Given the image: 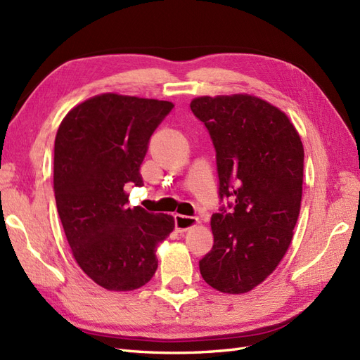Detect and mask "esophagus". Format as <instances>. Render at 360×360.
Listing matches in <instances>:
<instances>
[{
  "instance_id": "34e87169",
  "label": "esophagus",
  "mask_w": 360,
  "mask_h": 360,
  "mask_svg": "<svg viewBox=\"0 0 360 360\" xmlns=\"http://www.w3.org/2000/svg\"><path fill=\"white\" fill-rule=\"evenodd\" d=\"M176 230L183 233V231H188L189 229L195 227L198 224V219L193 218V217H186V215H180V213H177L176 217Z\"/></svg>"
}]
</instances>
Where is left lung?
<instances>
[{
	"label": "left lung",
	"mask_w": 360,
	"mask_h": 360,
	"mask_svg": "<svg viewBox=\"0 0 360 360\" xmlns=\"http://www.w3.org/2000/svg\"><path fill=\"white\" fill-rule=\"evenodd\" d=\"M191 110L215 145L219 197L235 200L210 219L213 247L200 273L219 292L245 294L273 274L292 242L303 142L285 112L250 94L197 96Z\"/></svg>",
	"instance_id": "1"
}]
</instances>
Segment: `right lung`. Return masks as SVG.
I'll list each match as a JSON object with an SVG mask.
<instances>
[{"label":"right lung","mask_w":360,"mask_h":360,"mask_svg":"<svg viewBox=\"0 0 360 360\" xmlns=\"http://www.w3.org/2000/svg\"><path fill=\"white\" fill-rule=\"evenodd\" d=\"M172 108L171 101L100 94L72 108L57 130V212L77 265L108 290L148 283L158 245L176 226L171 215L129 207L125 192L142 184L148 141Z\"/></svg>","instance_id":"1"}]
</instances>
